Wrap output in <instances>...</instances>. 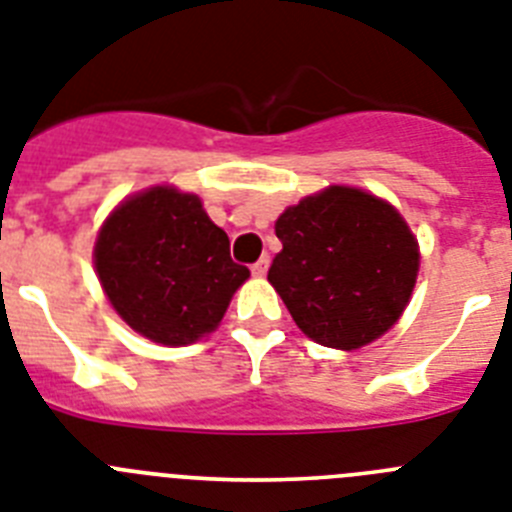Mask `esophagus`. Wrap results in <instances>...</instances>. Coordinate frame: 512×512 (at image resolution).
Listing matches in <instances>:
<instances>
[{"label":"esophagus","instance_id":"34e87169","mask_svg":"<svg viewBox=\"0 0 512 512\" xmlns=\"http://www.w3.org/2000/svg\"><path fill=\"white\" fill-rule=\"evenodd\" d=\"M251 272L253 277H264V274L269 272V256H261V259L251 266Z\"/></svg>","mask_w":512,"mask_h":512}]
</instances>
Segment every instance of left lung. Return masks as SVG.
Returning a JSON list of instances; mask_svg holds the SVG:
<instances>
[{"label": "left lung", "mask_w": 512, "mask_h": 512, "mask_svg": "<svg viewBox=\"0 0 512 512\" xmlns=\"http://www.w3.org/2000/svg\"><path fill=\"white\" fill-rule=\"evenodd\" d=\"M274 233L282 251L269 282L308 339L355 352L404 316L422 253L383 196L334 183L287 207Z\"/></svg>", "instance_id": "8db88e82"}]
</instances>
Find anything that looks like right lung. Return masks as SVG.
<instances>
[{"label":"right lung","mask_w":512,"mask_h":512,"mask_svg":"<svg viewBox=\"0 0 512 512\" xmlns=\"http://www.w3.org/2000/svg\"><path fill=\"white\" fill-rule=\"evenodd\" d=\"M111 308L139 336L186 347L212 334L251 272L202 199L170 183L129 194L108 212L93 246Z\"/></svg>","instance_id":"obj_1"}]
</instances>
